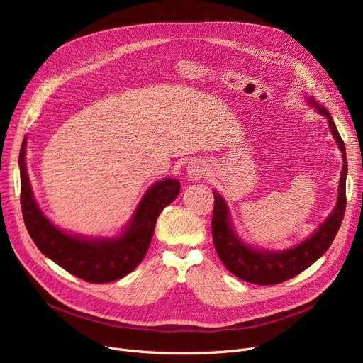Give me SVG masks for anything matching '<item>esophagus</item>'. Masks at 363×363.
Masks as SVG:
<instances>
[{"mask_svg": "<svg viewBox=\"0 0 363 363\" xmlns=\"http://www.w3.org/2000/svg\"><path fill=\"white\" fill-rule=\"evenodd\" d=\"M206 163L203 162V160H191L188 163V166H186V172H188V177H189V179H193V181H197V179H200L204 174H206Z\"/></svg>", "mask_w": 363, "mask_h": 363, "instance_id": "34e87169", "label": "esophagus"}]
</instances>
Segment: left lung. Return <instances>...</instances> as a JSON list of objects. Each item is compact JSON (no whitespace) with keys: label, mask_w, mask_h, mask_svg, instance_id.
Listing matches in <instances>:
<instances>
[{"label":"left lung","mask_w":363,"mask_h":363,"mask_svg":"<svg viewBox=\"0 0 363 363\" xmlns=\"http://www.w3.org/2000/svg\"><path fill=\"white\" fill-rule=\"evenodd\" d=\"M309 104L315 107L322 116L328 121V126L342 152V169L338 184L337 204L331 215L327 218L318 230L303 242L282 252H269L253 249L245 244L235 233L231 225L230 211L223 197L213 191L215 207L212 218V235L215 249L219 259L226 266V269L242 281L257 285H275L287 281L304 269H308L333 244L340 225L345 218L346 211V177H347V159L346 147L342 143L338 129L328 110L318 104L312 97L308 99Z\"/></svg>","instance_id":"left-lung-1"}]
</instances>
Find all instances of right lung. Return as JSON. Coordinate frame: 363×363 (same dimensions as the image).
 <instances>
[{"label": "right lung", "instance_id": "1", "mask_svg": "<svg viewBox=\"0 0 363 363\" xmlns=\"http://www.w3.org/2000/svg\"><path fill=\"white\" fill-rule=\"evenodd\" d=\"M25 148L26 140L18 156L22 213L40 252L72 275L92 284L116 281L135 269L148 250L159 215L179 194V181L166 178L152 184L121 235L89 240L59 230L38 207L26 170Z\"/></svg>", "mask_w": 363, "mask_h": 363}]
</instances>
